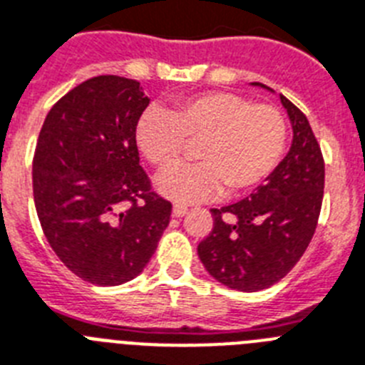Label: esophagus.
<instances>
[{
  "mask_svg": "<svg viewBox=\"0 0 365 365\" xmlns=\"http://www.w3.org/2000/svg\"><path fill=\"white\" fill-rule=\"evenodd\" d=\"M187 213V206H183V204H174L173 206V215L174 217H183Z\"/></svg>",
  "mask_w": 365,
  "mask_h": 365,
  "instance_id": "1",
  "label": "esophagus"
}]
</instances>
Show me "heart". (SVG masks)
<instances>
[{"label":"heart","mask_w":365,"mask_h":365,"mask_svg":"<svg viewBox=\"0 0 365 365\" xmlns=\"http://www.w3.org/2000/svg\"><path fill=\"white\" fill-rule=\"evenodd\" d=\"M286 137L277 107L226 91L192 94L168 113L152 107L135 128L137 146L158 168L176 165L187 143H197L198 163L170 168L155 182L161 195L178 202L207 200L222 187L228 195L258 187L277 168Z\"/></svg>","instance_id":"b5f03b06"}]
</instances>
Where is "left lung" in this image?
Wrapping results in <instances>:
<instances>
[{
	"label": "left lung",
	"mask_w": 365,
	"mask_h": 365,
	"mask_svg": "<svg viewBox=\"0 0 365 365\" xmlns=\"http://www.w3.org/2000/svg\"><path fill=\"white\" fill-rule=\"evenodd\" d=\"M280 102L292 120V148L249 197L211 210L213 230L198 243L206 271L237 292L271 287L295 267L314 237L323 204L319 143L304 113L282 94Z\"/></svg>",
	"instance_id": "1"
}]
</instances>
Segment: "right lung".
Instances as JSON below:
<instances>
[{
	"label": "right lung",
	"mask_w": 365,
	"mask_h": 365,
	"mask_svg": "<svg viewBox=\"0 0 365 365\" xmlns=\"http://www.w3.org/2000/svg\"><path fill=\"white\" fill-rule=\"evenodd\" d=\"M148 103L135 79L91 78L51 107L36 140L42 232L61 262L96 286L140 274L170 220L173 204L139 165L135 128Z\"/></svg>",
	"instance_id": "add662e5"
}]
</instances>
